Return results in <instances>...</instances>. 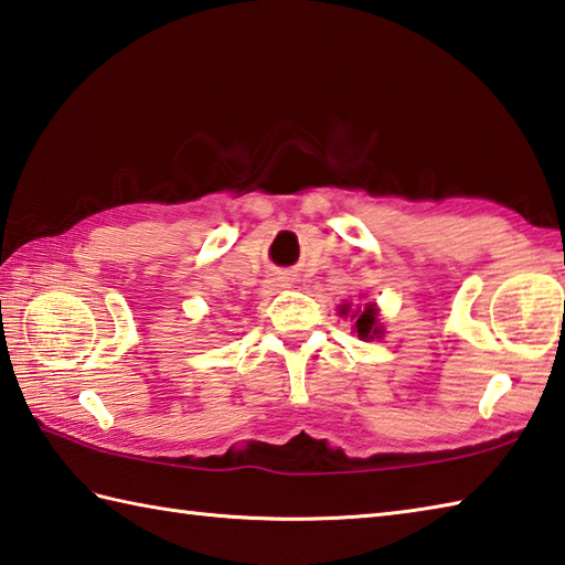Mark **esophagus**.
Returning <instances> with one entry per match:
<instances>
[{
	"mask_svg": "<svg viewBox=\"0 0 565 565\" xmlns=\"http://www.w3.org/2000/svg\"><path fill=\"white\" fill-rule=\"evenodd\" d=\"M264 289L269 291V294H276V291H281V289H289V279H286V276H281V274H271L269 279H266Z\"/></svg>",
	"mask_w": 565,
	"mask_h": 565,
	"instance_id": "esophagus-1",
	"label": "esophagus"
}]
</instances>
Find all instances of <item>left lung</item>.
Wrapping results in <instances>:
<instances>
[{"mask_svg": "<svg viewBox=\"0 0 565 565\" xmlns=\"http://www.w3.org/2000/svg\"><path fill=\"white\" fill-rule=\"evenodd\" d=\"M348 313V303L341 306V316ZM353 318H355V326L353 331L358 333V338H363V341H367V338H381L383 333V326L381 321H377V309L375 303H365V309H358L353 311Z\"/></svg>", "mask_w": 565, "mask_h": 565, "instance_id": "left-lung-1", "label": "left lung"}]
</instances>
